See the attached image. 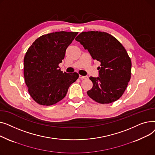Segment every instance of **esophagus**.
I'll use <instances>...</instances> for the list:
<instances>
[{
    "label": "esophagus",
    "instance_id": "34e87169",
    "mask_svg": "<svg viewBox=\"0 0 155 155\" xmlns=\"http://www.w3.org/2000/svg\"><path fill=\"white\" fill-rule=\"evenodd\" d=\"M79 78H80L81 80H85V79H87V78H88V77H87V76H82V75H80V76H79Z\"/></svg>",
    "mask_w": 155,
    "mask_h": 155
}]
</instances>
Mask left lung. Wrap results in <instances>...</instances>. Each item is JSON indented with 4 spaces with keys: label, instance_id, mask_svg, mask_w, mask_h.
Listing matches in <instances>:
<instances>
[{
    "label": "left lung",
    "instance_id": "left-lung-1",
    "mask_svg": "<svg viewBox=\"0 0 155 155\" xmlns=\"http://www.w3.org/2000/svg\"><path fill=\"white\" fill-rule=\"evenodd\" d=\"M75 40L101 62L99 77H90L93 87L88 95L100 104L118 100L131 78V61L124 47L111 35L101 31L82 32Z\"/></svg>",
    "mask_w": 155,
    "mask_h": 155
}]
</instances>
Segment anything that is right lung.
<instances>
[{"label":"right lung","instance_id":"obj_1","mask_svg":"<svg viewBox=\"0 0 155 155\" xmlns=\"http://www.w3.org/2000/svg\"><path fill=\"white\" fill-rule=\"evenodd\" d=\"M77 32L60 31L44 35L28 48L24 58V76L31 97L39 105H52L66 96L78 78L77 72L63 73L58 64Z\"/></svg>","mask_w":155,"mask_h":155}]
</instances>
